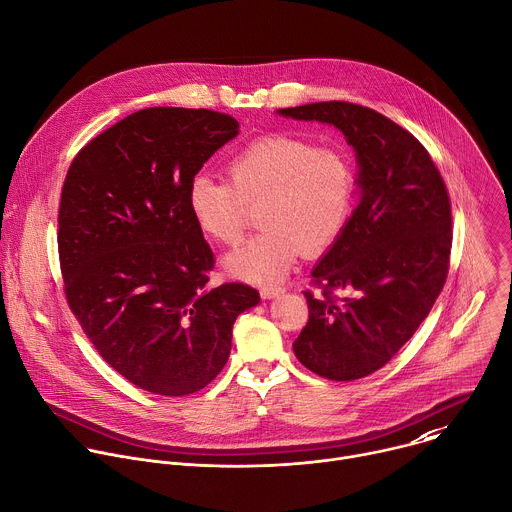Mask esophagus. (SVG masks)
I'll use <instances>...</instances> for the list:
<instances>
[{
    "label": "esophagus",
    "instance_id": "1",
    "mask_svg": "<svg viewBox=\"0 0 512 512\" xmlns=\"http://www.w3.org/2000/svg\"><path fill=\"white\" fill-rule=\"evenodd\" d=\"M281 287H275V285H265V287H261L259 289V294H261V298L263 300H273V298H277L279 294H281Z\"/></svg>",
    "mask_w": 512,
    "mask_h": 512
}]
</instances>
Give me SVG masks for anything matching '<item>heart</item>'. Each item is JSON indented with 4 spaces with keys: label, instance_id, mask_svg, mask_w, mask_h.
Here are the masks:
<instances>
[{
    "label": "heart",
    "instance_id": "1",
    "mask_svg": "<svg viewBox=\"0 0 512 512\" xmlns=\"http://www.w3.org/2000/svg\"><path fill=\"white\" fill-rule=\"evenodd\" d=\"M231 182L198 174L188 208L198 231L225 247L241 243L249 206L263 231L225 259L231 275L277 283L304 251L330 249L344 233L356 196L352 158L332 145L273 133L247 143L227 164Z\"/></svg>",
    "mask_w": 512,
    "mask_h": 512
}]
</instances>
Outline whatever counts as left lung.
Wrapping results in <instances>:
<instances>
[{"instance_id": "obj_1", "label": "left lung", "mask_w": 512, "mask_h": 512, "mask_svg": "<svg viewBox=\"0 0 512 512\" xmlns=\"http://www.w3.org/2000/svg\"><path fill=\"white\" fill-rule=\"evenodd\" d=\"M338 127L356 152L360 202L312 271L298 360L330 381L362 379L401 350L444 289L452 206L423 145L389 117L346 101L279 109ZM344 290V297H336Z\"/></svg>"}]
</instances>
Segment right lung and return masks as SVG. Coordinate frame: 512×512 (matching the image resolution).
Here are the masks:
<instances>
[{"instance_id":"1","label":"right lung","mask_w":512,"mask_h":512,"mask_svg":"<svg viewBox=\"0 0 512 512\" xmlns=\"http://www.w3.org/2000/svg\"><path fill=\"white\" fill-rule=\"evenodd\" d=\"M208 109L127 115L72 160L58 208L68 308L103 360L166 397L204 389L229 360L237 316L259 304L247 283L208 285L214 255L188 208V184L237 137Z\"/></svg>"}]
</instances>
